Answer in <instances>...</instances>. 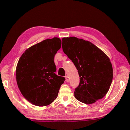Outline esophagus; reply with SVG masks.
Returning a JSON list of instances; mask_svg holds the SVG:
<instances>
[{
  "label": "esophagus",
  "instance_id": "esophagus-1",
  "mask_svg": "<svg viewBox=\"0 0 130 130\" xmlns=\"http://www.w3.org/2000/svg\"><path fill=\"white\" fill-rule=\"evenodd\" d=\"M65 79H66V81L67 82H69V77L68 76H66Z\"/></svg>",
  "mask_w": 130,
  "mask_h": 130
}]
</instances>
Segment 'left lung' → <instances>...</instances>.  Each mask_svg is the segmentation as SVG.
<instances>
[{
    "mask_svg": "<svg viewBox=\"0 0 130 130\" xmlns=\"http://www.w3.org/2000/svg\"><path fill=\"white\" fill-rule=\"evenodd\" d=\"M62 48L80 77L75 98L85 104H92L103 98L113 78L112 64L107 55L89 41L74 36L63 38Z\"/></svg>",
    "mask_w": 130,
    "mask_h": 130,
    "instance_id": "1",
    "label": "left lung"
}]
</instances>
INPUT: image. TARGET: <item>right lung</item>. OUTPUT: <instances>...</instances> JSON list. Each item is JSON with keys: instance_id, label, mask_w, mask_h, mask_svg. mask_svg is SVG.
Returning a JSON list of instances; mask_svg holds the SVG:
<instances>
[{"instance_id": "right-lung-1", "label": "right lung", "mask_w": 130, "mask_h": 130, "mask_svg": "<svg viewBox=\"0 0 130 130\" xmlns=\"http://www.w3.org/2000/svg\"><path fill=\"white\" fill-rule=\"evenodd\" d=\"M61 44L59 38L47 39L27 48L18 61V86L25 99L34 105L48 106L58 97L65 78L55 73L54 59Z\"/></svg>"}]
</instances>
